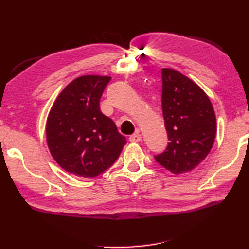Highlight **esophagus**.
I'll use <instances>...</instances> for the list:
<instances>
[{
    "mask_svg": "<svg viewBox=\"0 0 249 249\" xmlns=\"http://www.w3.org/2000/svg\"><path fill=\"white\" fill-rule=\"evenodd\" d=\"M128 140H129V142H138L142 141V135L140 133H135L133 135H130Z\"/></svg>",
    "mask_w": 249,
    "mask_h": 249,
    "instance_id": "34e87169",
    "label": "esophagus"
}]
</instances>
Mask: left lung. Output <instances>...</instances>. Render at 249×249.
Masks as SVG:
<instances>
[{"mask_svg":"<svg viewBox=\"0 0 249 249\" xmlns=\"http://www.w3.org/2000/svg\"><path fill=\"white\" fill-rule=\"evenodd\" d=\"M161 79V107L169 142L155 159L179 175L195 169L210 153L215 140V113L204 91L182 73L163 68Z\"/></svg>","mask_w":249,"mask_h":249,"instance_id":"left-lung-1","label":"left lung"}]
</instances>
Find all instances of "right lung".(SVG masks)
<instances>
[{
  "label": "right lung",
  "mask_w": 249,
  "mask_h": 249,
  "mask_svg": "<svg viewBox=\"0 0 249 249\" xmlns=\"http://www.w3.org/2000/svg\"><path fill=\"white\" fill-rule=\"evenodd\" d=\"M109 77L83 75L61 92L50 109L46 134L50 154L70 174L94 178L119 158L126 138L100 109Z\"/></svg>",
  "instance_id": "1"
}]
</instances>
